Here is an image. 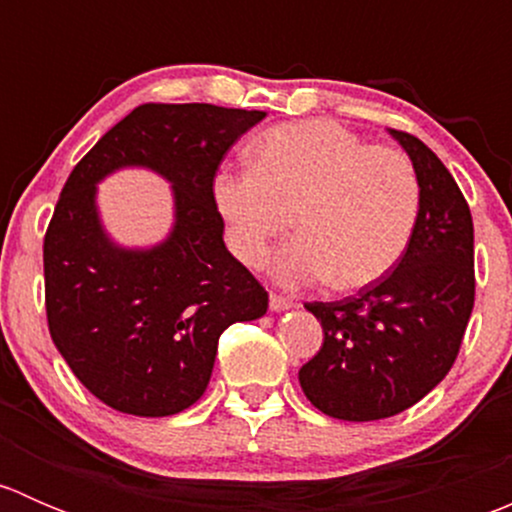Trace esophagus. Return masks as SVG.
<instances>
[{"mask_svg":"<svg viewBox=\"0 0 512 512\" xmlns=\"http://www.w3.org/2000/svg\"><path fill=\"white\" fill-rule=\"evenodd\" d=\"M292 307H297L292 299L280 297V294H270V309H272V312H285V309H292Z\"/></svg>","mask_w":512,"mask_h":512,"instance_id":"34e87169","label":"esophagus"}]
</instances>
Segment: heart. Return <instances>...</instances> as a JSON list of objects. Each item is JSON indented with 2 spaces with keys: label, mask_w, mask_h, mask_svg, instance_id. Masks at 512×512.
I'll list each match as a JSON object with an SVG mask.
<instances>
[{
  "label": "heart",
  "mask_w": 512,
  "mask_h": 512,
  "mask_svg": "<svg viewBox=\"0 0 512 512\" xmlns=\"http://www.w3.org/2000/svg\"><path fill=\"white\" fill-rule=\"evenodd\" d=\"M213 198L240 262L265 265L294 215L299 235L272 262L275 280L359 289L381 280L409 247L421 183L396 148L369 146L342 123L297 121L257 141L255 165L220 170Z\"/></svg>",
  "instance_id": "1"
}]
</instances>
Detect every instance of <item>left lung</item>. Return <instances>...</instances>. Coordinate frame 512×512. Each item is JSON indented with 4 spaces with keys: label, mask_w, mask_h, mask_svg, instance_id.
I'll return each mask as SVG.
<instances>
[{
    "label": "left lung",
    "mask_w": 512,
    "mask_h": 512,
    "mask_svg": "<svg viewBox=\"0 0 512 512\" xmlns=\"http://www.w3.org/2000/svg\"><path fill=\"white\" fill-rule=\"evenodd\" d=\"M391 136L414 163L421 208L394 270L339 302H307L324 344L299 369L304 396L342 421L411 409L451 371L476 299L473 218L436 153L404 131Z\"/></svg>",
    "instance_id": "left-lung-1"
}]
</instances>
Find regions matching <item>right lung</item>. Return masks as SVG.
<instances>
[{"instance_id":"1","label":"right lung","mask_w":512,"mask_h":512,"mask_svg":"<svg viewBox=\"0 0 512 512\" xmlns=\"http://www.w3.org/2000/svg\"><path fill=\"white\" fill-rule=\"evenodd\" d=\"M265 111L143 103L71 170L44 237L46 322L76 379L111 409L173 416L208 389L218 339L267 312V292L227 252L213 198L218 165ZM174 185L176 223L148 251L102 230L95 183L118 167Z\"/></svg>"}]
</instances>
